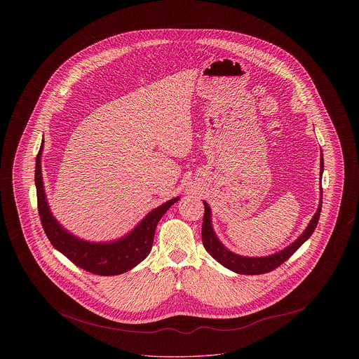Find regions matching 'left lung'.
I'll list each match as a JSON object with an SVG mask.
<instances>
[{"instance_id":"8db88e82","label":"left lung","mask_w":359,"mask_h":359,"mask_svg":"<svg viewBox=\"0 0 359 359\" xmlns=\"http://www.w3.org/2000/svg\"><path fill=\"white\" fill-rule=\"evenodd\" d=\"M325 163H323V154L320 158V176L323 175ZM322 191V188H320ZM322 201H323V191L320 192V203L312 217L307 229L303 231V234L296 239L290 246L280 250L278 253H274L272 256L266 257H245L236 255L230 252L226 246H223L222 242L218 239L211 223V208L210 205L203 202L205 205V217L202 224V241L205 250L210 253V256L215 258L224 268L239 274H264L272 272L276 268H278L283 262H285L306 241L312 233L315 231V227L319 222L320 211H322Z\"/></svg>"}]
</instances>
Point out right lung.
<instances>
[{"label": "right lung", "instance_id": "1", "mask_svg": "<svg viewBox=\"0 0 359 359\" xmlns=\"http://www.w3.org/2000/svg\"><path fill=\"white\" fill-rule=\"evenodd\" d=\"M41 152L43 144L36 157L34 184L40 221L47 237L51 241L52 246L86 272L101 276L125 273L145 259L152 249L157 223L167 210L180 199V196L154 208L129 234L122 238L111 242L83 241L72 236L52 215L41 175Z\"/></svg>", "mask_w": 359, "mask_h": 359}]
</instances>
